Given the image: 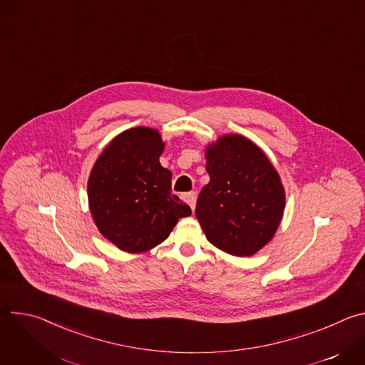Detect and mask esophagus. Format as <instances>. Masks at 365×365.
Here are the masks:
<instances>
[{"label": "esophagus", "instance_id": "34e87169", "mask_svg": "<svg viewBox=\"0 0 365 365\" xmlns=\"http://www.w3.org/2000/svg\"><path fill=\"white\" fill-rule=\"evenodd\" d=\"M183 199L187 202V205L190 206V210L195 211V206H196V192H187L183 195Z\"/></svg>", "mask_w": 365, "mask_h": 365}]
</instances>
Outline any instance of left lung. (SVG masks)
I'll return each instance as SVG.
<instances>
[{
	"label": "left lung",
	"instance_id": "obj_1",
	"mask_svg": "<svg viewBox=\"0 0 365 365\" xmlns=\"http://www.w3.org/2000/svg\"><path fill=\"white\" fill-rule=\"evenodd\" d=\"M211 180L197 196L196 218L211 244L247 257L274 235L284 211V189L267 155L242 135L206 148Z\"/></svg>",
	"mask_w": 365,
	"mask_h": 365
}]
</instances>
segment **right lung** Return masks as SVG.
Returning a JSON list of instances; mask_svg holds the SVG:
<instances>
[{
  "instance_id": "1",
  "label": "right lung",
  "mask_w": 365,
  "mask_h": 365,
  "mask_svg": "<svg viewBox=\"0 0 365 365\" xmlns=\"http://www.w3.org/2000/svg\"><path fill=\"white\" fill-rule=\"evenodd\" d=\"M163 148L158 130L131 128L107 145L91 172L92 218L101 234L124 251L155 247L179 218L192 214L172 193V173L159 162Z\"/></svg>"
}]
</instances>
